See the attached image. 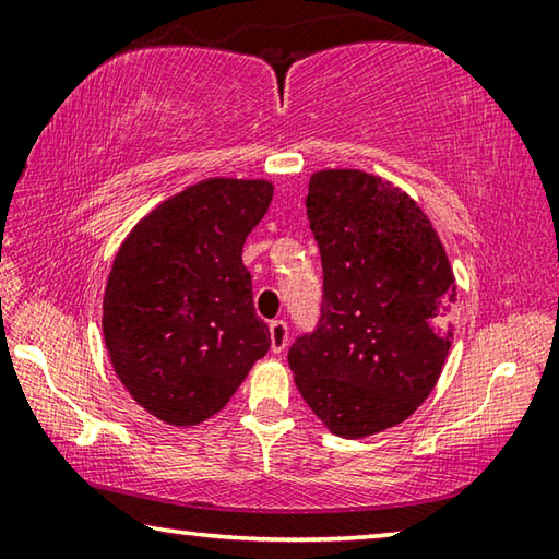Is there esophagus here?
Here are the masks:
<instances>
[{"label":"esophagus","instance_id":"obj_1","mask_svg":"<svg viewBox=\"0 0 559 559\" xmlns=\"http://www.w3.org/2000/svg\"><path fill=\"white\" fill-rule=\"evenodd\" d=\"M269 335H271V349L276 355H281L288 345V325L283 320H273L269 325Z\"/></svg>","mask_w":559,"mask_h":559}]
</instances>
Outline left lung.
<instances>
[{"label": "left lung", "mask_w": 559, "mask_h": 559, "mask_svg": "<svg viewBox=\"0 0 559 559\" xmlns=\"http://www.w3.org/2000/svg\"><path fill=\"white\" fill-rule=\"evenodd\" d=\"M306 206L323 306L318 328L288 349V365L335 437L365 439L402 424L437 386L456 283L429 216L386 179L320 169Z\"/></svg>", "instance_id": "obj_1"}]
</instances>
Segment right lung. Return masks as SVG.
Masks as SVG:
<instances>
[{"mask_svg": "<svg viewBox=\"0 0 559 559\" xmlns=\"http://www.w3.org/2000/svg\"><path fill=\"white\" fill-rule=\"evenodd\" d=\"M271 200L269 179H202L143 216L116 253L103 337L122 386L165 424L210 419L269 353L241 249Z\"/></svg>", "mask_w": 559, "mask_h": 559, "instance_id": "add662e5", "label": "right lung"}]
</instances>
